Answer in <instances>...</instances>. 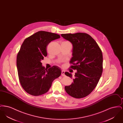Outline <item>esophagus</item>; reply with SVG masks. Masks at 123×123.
Here are the masks:
<instances>
[{
    "label": "esophagus",
    "instance_id": "1",
    "mask_svg": "<svg viewBox=\"0 0 123 123\" xmlns=\"http://www.w3.org/2000/svg\"><path fill=\"white\" fill-rule=\"evenodd\" d=\"M61 75H62V76H65V75L64 74V70L62 71V72H61Z\"/></svg>",
    "mask_w": 123,
    "mask_h": 123
}]
</instances>
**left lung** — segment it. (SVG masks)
Instances as JSON below:
<instances>
[{
	"label": "left lung",
	"instance_id": "1",
	"mask_svg": "<svg viewBox=\"0 0 123 123\" xmlns=\"http://www.w3.org/2000/svg\"><path fill=\"white\" fill-rule=\"evenodd\" d=\"M73 45L70 68L77 70L73 82L65 86L66 93L77 99L90 94L97 86L103 71V56L101 49L94 39L86 33L61 34ZM65 75L72 78V75Z\"/></svg>",
	"mask_w": 123,
	"mask_h": 123
}]
</instances>
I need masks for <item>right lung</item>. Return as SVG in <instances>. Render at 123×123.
I'll return each instance as SVG.
<instances>
[{
	"label": "right lung",
	"mask_w": 123,
	"mask_h": 123,
	"mask_svg": "<svg viewBox=\"0 0 123 123\" xmlns=\"http://www.w3.org/2000/svg\"><path fill=\"white\" fill-rule=\"evenodd\" d=\"M59 38L58 34L40 31L24 41L17 55V65L20 84L28 94L39 96L47 93L53 80L60 76L58 66L47 69L41 62L47 56L48 44Z\"/></svg>",
	"instance_id": "add662e5"
}]
</instances>
